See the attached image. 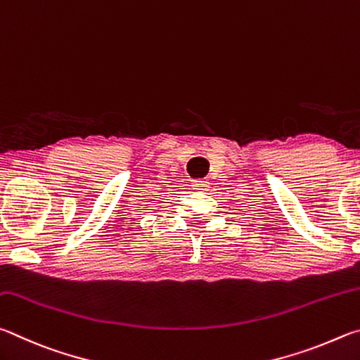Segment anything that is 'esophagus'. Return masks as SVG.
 <instances>
[{
  "label": "esophagus",
  "mask_w": 360,
  "mask_h": 360,
  "mask_svg": "<svg viewBox=\"0 0 360 360\" xmlns=\"http://www.w3.org/2000/svg\"><path fill=\"white\" fill-rule=\"evenodd\" d=\"M193 186H194V190H198V191H202V193L209 191V188H210L209 181H202V180H194Z\"/></svg>",
  "instance_id": "esophagus-1"
}]
</instances>
